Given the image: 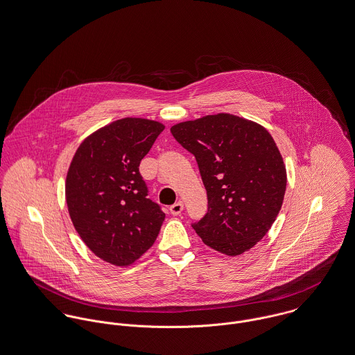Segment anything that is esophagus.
Segmentation results:
<instances>
[{
  "mask_svg": "<svg viewBox=\"0 0 355 355\" xmlns=\"http://www.w3.org/2000/svg\"><path fill=\"white\" fill-rule=\"evenodd\" d=\"M182 211H184V202L182 201H178V202H175L170 207V214L174 215V216H178Z\"/></svg>",
  "mask_w": 355,
  "mask_h": 355,
  "instance_id": "34e87169",
  "label": "esophagus"
}]
</instances>
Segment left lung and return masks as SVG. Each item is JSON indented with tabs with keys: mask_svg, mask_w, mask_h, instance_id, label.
<instances>
[{
	"mask_svg": "<svg viewBox=\"0 0 355 355\" xmlns=\"http://www.w3.org/2000/svg\"><path fill=\"white\" fill-rule=\"evenodd\" d=\"M197 161L208 212L191 224L202 242L228 257L241 255L270 230L286 191V168L261 124L218 113L170 128Z\"/></svg>",
	"mask_w": 355,
	"mask_h": 355,
	"instance_id": "1",
	"label": "left lung"
}]
</instances>
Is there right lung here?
Segmentation results:
<instances>
[{"label": "right lung", "instance_id": "add662e5", "mask_svg": "<svg viewBox=\"0 0 355 355\" xmlns=\"http://www.w3.org/2000/svg\"><path fill=\"white\" fill-rule=\"evenodd\" d=\"M164 130L162 123L125 117L86 137L66 177V202L89 250L114 266H130L154 245L164 214L147 198L140 161Z\"/></svg>", "mask_w": 355, "mask_h": 355}]
</instances>
